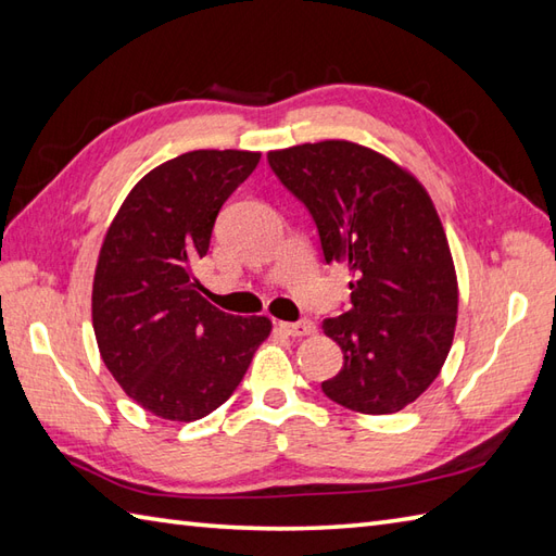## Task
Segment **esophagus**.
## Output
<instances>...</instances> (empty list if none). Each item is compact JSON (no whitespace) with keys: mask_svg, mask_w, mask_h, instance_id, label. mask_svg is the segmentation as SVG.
I'll return each instance as SVG.
<instances>
[{"mask_svg":"<svg viewBox=\"0 0 556 556\" xmlns=\"http://www.w3.org/2000/svg\"><path fill=\"white\" fill-rule=\"evenodd\" d=\"M279 329L287 337H311L315 334V325L311 320H301V323H279Z\"/></svg>","mask_w":556,"mask_h":556,"instance_id":"obj_1","label":"esophagus"}]
</instances>
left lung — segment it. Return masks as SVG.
Returning <instances> with one entry per match:
<instances>
[{
  "label": "left lung",
  "instance_id": "obj_1",
  "mask_svg": "<svg viewBox=\"0 0 556 556\" xmlns=\"http://www.w3.org/2000/svg\"><path fill=\"white\" fill-rule=\"evenodd\" d=\"M267 162L308 207L327 265L351 271L349 311L323 320L344 353L323 392L368 416L413 404L440 375L458 313L454 260L428 191L351 140L271 150Z\"/></svg>",
  "mask_w": 556,
  "mask_h": 556
}]
</instances>
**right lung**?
<instances>
[{
  "instance_id": "right-lung-1",
  "label": "right lung",
  "mask_w": 556,
  "mask_h": 556,
  "mask_svg": "<svg viewBox=\"0 0 556 556\" xmlns=\"http://www.w3.org/2000/svg\"><path fill=\"white\" fill-rule=\"evenodd\" d=\"M257 162L248 150L184 152L134 186L104 233L92 329L114 380L152 416L193 422L219 408L271 332L267 317L215 308L193 277L222 205Z\"/></svg>"
}]
</instances>
